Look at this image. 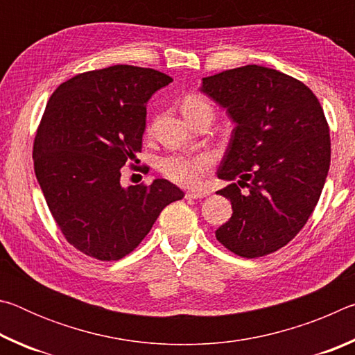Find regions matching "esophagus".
<instances>
[{
  "mask_svg": "<svg viewBox=\"0 0 355 355\" xmlns=\"http://www.w3.org/2000/svg\"><path fill=\"white\" fill-rule=\"evenodd\" d=\"M209 196V191L207 189H200V191H191V192H186V199H203V197Z\"/></svg>",
  "mask_w": 355,
  "mask_h": 355,
  "instance_id": "34e87169",
  "label": "esophagus"
}]
</instances>
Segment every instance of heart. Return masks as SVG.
Here are the masks:
<instances>
[{
	"label": "heart",
	"mask_w": 355,
	"mask_h": 355,
	"mask_svg": "<svg viewBox=\"0 0 355 355\" xmlns=\"http://www.w3.org/2000/svg\"><path fill=\"white\" fill-rule=\"evenodd\" d=\"M202 107H209V103L197 95H189L183 100L182 111L184 116H189ZM214 158L211 153L202 152L196 155H169L159 159L158 169L161 173L180 186H197L205 173L211 169Z\"/></svg>",
	"instance_id": "b5f03b06"
}]
</instances>
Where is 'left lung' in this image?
Returning a JSON list of instances; mask_svg holds the SVG:
<instances>
[{
  "instance_id": "left-lung-1",
  "label": "left lung",
  "mask_w": 355,
  "mask_h": 355,
  "mask_svg": "<svg viewBox=\"0 0 355 355\" xmlns=\"http://www.w3.org/2000/svg\"><path fill=\"white\" fill-rule=\"evenodd\" d=\"M202 92L235 122L218 171L232 182L218 194L232 202L233 214L216 238L244 258L272 254L307 224L326 183L330 136L322 107L304 83L260 65L203 78Z\"/></svg>"
}]
</instances>
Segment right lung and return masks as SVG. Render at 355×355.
I'll list each match as a JSON object with an SVG mask.
<instances>
[{
  "label": "right lung",
  "instance_id": "right-lung-1",
  "mask_svg": "<svg viewBox=\"0 0 355 355\" xmlns=\"http://www.w3.org/2000/svg\"><path fill=\"white\" fill-rule=\"evenodd\" d=\"M172 81L153 69L112 65L70 78L48 100L34 139L35 177L62 235L87 257L128 255L184 197L164 178L120 184V169L142 148L147 101Z\"/></svg>",
  "mask_w": 355,
  "mask_h": 355
}]
</instances>
